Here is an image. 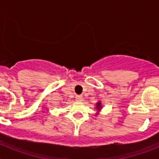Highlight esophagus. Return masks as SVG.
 Wrapping results in <instances>:
<instances>
[{
    "label": "esophagus",
    "mask_w": 159,
    "mask_h": 159,
    "mask_svg": "<svg viewBox=\"0 0 159 159\" xmlns=\"http://www.w3.org/2000/svg\"><path fill=\"white\" fill-rule=\"evenodd\" d=\"M75 100H76L77 102H81V101L83 100V96L82 95H76V96H75Z\"/></svg>",
    "instance_id": "1"
}]
</instances>
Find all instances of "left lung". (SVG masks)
Here are the masks:
<instances>
[{
	"label": "left lung",
	"mask_w": 159,
	"mask_h": 159,
	"mask_svg": "<svg viewBox=\"0 0 159 159\" xmlns=\"http://www.w3.org/2000/svg\"><path fill=\"white\" fill-rule=\"evenodd\" d=\"M102 103H101V101H99V102H96V105H95V110L97 111L96 115H99L100 111L102 110Z\"/></svg>",
	"instance_id": "obj_1"
}]
</instances>
